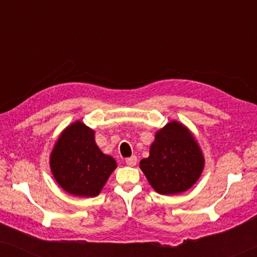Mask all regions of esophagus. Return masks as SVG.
<instances>
[{"mask_svg":"<svg viewBox=\"0 0 257 257\" xmlns=\"http://www.w3.org/2000/svg\"><path fill=\"white\" fill-rule=\"evenodd\" d=\"M125 161H126V165H127V166L133 167V166H136V165H137V157H135V156L130 157Z\"/></svg>","mask_w":257,"mask_h":257,"instance_id":"34e87169","label":"esophagus"}]
</instances>
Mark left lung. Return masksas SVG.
Here are the masks:
<instances>
[{
  "label": "left lung",
  "mask_w": 257,
  "mask_h": 257,
  "mask_svg": "<svg viewBox=\"0 0 257 257\" xmlns=\"http://www.w3.org/2000/svg\"><path fill=\"white\" fill-rule=\"evenodd\" d=\"M205 158L189 130L171 121L156 133L150 157L140 161V168L154 191L163 195L186 192L198 181Z\"/></svg>",
  "instance_id": "obj_1"
}]
</instances>
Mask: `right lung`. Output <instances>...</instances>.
<instances>
[{"mask_svg":"<svg viewBox=\"0 0 257 257\" xmlns=\"http://www.w3.org/2000/svg\"><path fill=\"white\" fill-rule=\"evenodd\" d=\"M115 167L113 158L97 146L93 130L82 121H75L61 133L50 156L55 180L76 196H97Z\"/></svg>","mask_w":257,"mask_h":257,"instance_id":"add662e5","label":"right lung"}]
</instances>
